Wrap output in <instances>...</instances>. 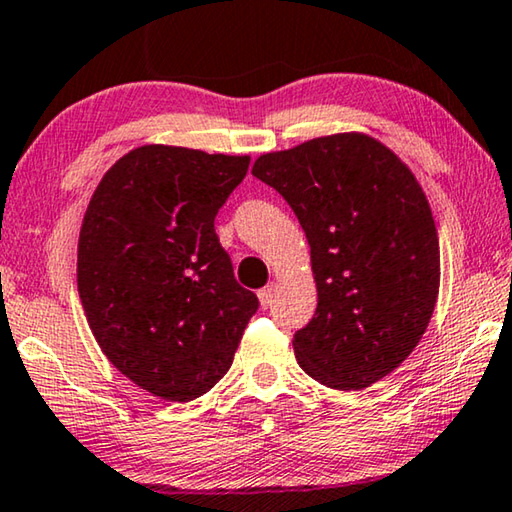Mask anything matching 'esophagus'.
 Masks as SVG:
<instances>
[{"label":"esophagus","mask_w":512,"mask_h":512,"mask_svg":"<svg viewBox=\"0 0 512 512\" xmlns=\"http://www.w3.org/2000/svg\"><path fill=\"white\" fill-rule=\"evenodd\" d=\"M274 292H276V286H267V288H263V290H258V301H261L263 308H270V306H272Z\"/></svg>","instance_id":"obj_1"}]
</instances>
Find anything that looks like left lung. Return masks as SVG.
I'll return each mask as SVG.
<instances>
[{
    "instance_id": "8db88e82",
    "label": "left lung",
    "mask_w": 512,
    "mask_h": 512,
    "mask_svg": "<svg viewBox=\"0 0 512 512\" xmlns=\"http://www.w3.org/2000/svg\"><path fill=\"white\" fill-rule=\"evenodd\" d=\"M251 174L288 201L311 245L317 311L292 338L299 367L326 388H370L417 347L438 299L440 245L422 186L358 131L258 156Z\"/></svg>"
}]
</instances>
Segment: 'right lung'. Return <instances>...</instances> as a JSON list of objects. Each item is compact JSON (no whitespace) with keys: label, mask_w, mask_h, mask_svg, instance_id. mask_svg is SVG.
<instances>
[{"label":"right lung","mask_w":512,"mask_h":512,"mask_svg":"<svg viewBox=\"0 0 512 512\" xmlns=\"http://www.w3.org/2000/svg\"><path fill=\"white\" fill-rule=\"evenodd\" d=\"M247 167L249 156L142 145L92 192L77 251L83 311L104 356L154 397L211 390L258 311L215 233Z\"/></svg>","instance_id":"1"}]
</instances>
